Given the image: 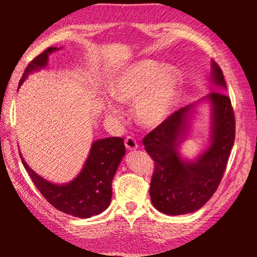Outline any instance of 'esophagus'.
Returning <instances> with one entry per match:
<instances>
[{
	"label": "esophagus",
	"mask_w": 257,
	"mask_h": 257,
	"mask_svg": "<svg viewBox=\"0 0 257 257\" xmlns=\"http://www.w3.org/2000/svg\"><path fill=\"white\" fill-rule=\"evenodd\" d=\"M124 145H125V147H127V150H129V151L136 150L137 147H138V144H137L136 139H135V138L132 137V136L125 137V139H124Z\"/></svg>",
	"instance_id": "34e87169"
}]
</instances>
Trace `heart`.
I'll use <instances>...</instances> for the list:
<instances>
[{
  "mask_svg": "<svg viewBox=\"0 0 257 257\" xmlns=\"http://www.w3.org/2000/svg\"><path fill=\"white\" fill-rule=\"evenodd\" d=\"M181 85V73L177 68L143 60L123 69L110 90L112 97L120 103L136 101L135 114L138 122L154 128L170 116ZM104 110L108 116L120 118V111L113 103L106 102Z\"/></svg>",
  "mask_w": 257,
  "mask_h": 257,
  "instance_id": "heart-1",
  "label": "heart"
}]
</instances>
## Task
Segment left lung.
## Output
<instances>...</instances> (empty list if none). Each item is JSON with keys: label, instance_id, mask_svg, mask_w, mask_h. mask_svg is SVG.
Masks as SVG:
<instances>
[{"label": "left lung", "instance_id": "1", "mask_svg": "<svg viewBox=\"0 0 257 257\" xmlns=\"http://www.w3.org/2000/svg\"><path fill=\"white\" fill-rule=\"evenodd\" d=\"M211 79L217 87L227 88L223 72L214 61ZM202 99L211 104V144L196 160H184L178 153L195 104L173 112L143 139L154 161L152 203L164 214L180 215L199 210L215 193L227 168L236 135L231 101L222 92H211Z\"/></svg>", "mask_w": 257, "mask_h": 257}]
</instances>
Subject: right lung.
I'll list each match as a JSON object with an SVG mask.
<instances>
[{"label": "right lung", "mask_w": 257, "mask_h": 257, "mask_svg": "<svg viewBox=\"0 0 257 257\" xmlns=\"http://www.w3.org/2000/svg\"><path fill=\"white\" fill-rule=\"evenodd\" d=\"M56 47H49L36 56L26 68L19 86L33 71L44 68L49 61V54L56 51ZM123 139L108 137L94 142L84 168L75 179L66 185H56L47 181L34 172L21 161L34 185L52 206L69 215L88 219L105 211L112 198V180L121 160L124 156Z\"/></svg>", "instance_id": "right-lung-1"}]
</instances>
